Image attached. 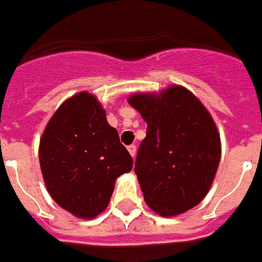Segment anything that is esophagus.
I'll list each match as a JSON object with an SVG mask.
<instances>
[{
	"mask_svg": "<svg viewBox=\"0 0 262 262\" xmlns=\"http://www.w3.org/2000/svg\"><path fill=\"white\" fill-rule=\"evenodd\" d=\"M127 150H128V152L131 154V157H135V154H137V146H135V144H129L128 147H127Z\"/></svg>",
	"mask_w": 262,
	"mask_h": 262,
	"instance_id": "1",
	"label": "esophagus"
}]
</instances>
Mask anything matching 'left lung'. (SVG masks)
<instances>
[{"mask_svg": "<svg viewBox=\"0 0 262 262\" xmlns=\"http://www.w3.org/2000/svg\"><path fill=\"white\" fill-rule=\"evenodd\" d=\"M129 105L147 123L135 173L147 206L176 216L206 198L221 161V137L200 100L179 85L137 93Z\"/></svg>", "mask_w": 262, "mask_h": 262, "instance_id": "8db88e82", "label": "left lung"}]
</instances>
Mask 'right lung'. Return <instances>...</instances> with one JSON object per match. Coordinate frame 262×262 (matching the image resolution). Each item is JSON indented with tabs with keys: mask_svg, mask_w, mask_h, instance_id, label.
Listing matches in <instances>:
<instances>
[{
	"mask_svg": "<svg viewBox=\"0 0 262 262\" xmlns=\"http://www.w3.org/2000/svg\"><path fill=\"white\" fill-rule=\"evenodd\" d=\"M39 161L54 202L81 219L101 214L116 179L133 169L118 131L88 92L68 98L52 115L40 138Z\"/></svg>",
	"mask_w": 262,
	"mask_h": 262,
	"instance_id": "right-lung-1",
	"label": "right lung"
}]
</instances>
